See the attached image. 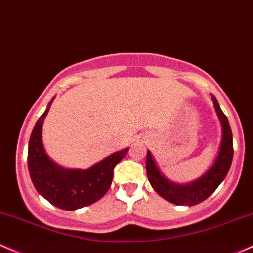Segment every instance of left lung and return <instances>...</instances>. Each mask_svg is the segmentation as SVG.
Listing matches in <instances>:
<instances>
[{
	"instance_id": "obj_1",
	"label": "left lung",
	"mask_w": 253,
	"mask_h": 253,
	"mask_svg": "<svg viewBox=\"0 0 253 253\" xmlns=\"http://www.w3.org/2000/svg\"><path fill=\"white\" fill-rule=\"evenodd\" d=\"M212 100L221 124V143L214 163L203 176L191 183H187V185L171 182L167 177L163 176L151 153L149 150L147 151L145 168H147L148 180H149L151 187L155 189V192L159 193L169 203L186 205V206H193V205L203 203L218 188V186L224 181L230 170L233 159L232 131H231L227 117L219 106L216 98L212 96Z\"/></svg>"
}]
</instances>
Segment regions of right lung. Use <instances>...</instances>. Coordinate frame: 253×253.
<instances>
[{"mask_svg": "<svg viewBox=\"0 0 253 253\" xmlns=\"http://www.w3.org/2000/svg\"><path fill=\"white\" fill-rule=\"evenodd\" d=\"M53 99L35 123L29 138L28 170L39 194L59 209L74 211L104 197L111 186L115 166L126 155L129 149L116 151L86 170L59 166L49 159L42 144L43 120Z\"/></svg>", "mask_w": 253, "mask_h": 253, "instance_id": "obj_1", "label": "right lung"}]
</instances>
